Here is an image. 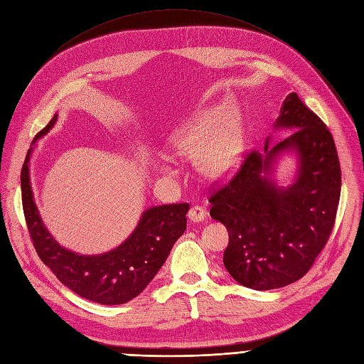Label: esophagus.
<instances>
[{
  "instance_id": "obj_1",
  "label": "esophagus",
  "mask_w": 364,
  "mask_h": 364,
  "mask_svg": "<svg viewBox=\"0 0 364 364\" xmlns=\"http://www.w3.org/2000/svg\"><path fill=\"white\" fill-rule=\"evenodd\" d=\"M188 218L191 222H201L205 218V210L203 209L201 205H193L188 212Z\"/></svg>"
}]
</instances>
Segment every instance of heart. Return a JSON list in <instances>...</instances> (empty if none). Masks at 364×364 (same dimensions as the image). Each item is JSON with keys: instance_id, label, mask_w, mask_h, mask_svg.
<instances>
[{"instance_id": "b5f03b06", "label": "heart", "mask_w": 364, "mask_h": 364, "mask_svg": "<svg viewBox=\"0 0 364 364\" xmlns=\"http://www.w3.org/2000/svg\"><path fill=\"white\" fill-rule=\"evenodd\" d=\"M175 149L196 161L207 179L227 178L243 154L241 132L227 107H209L194 115L173 137Z\"/></svg>"}]
</instances>
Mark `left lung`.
I'll use <instances>...</instances> for the list:
<instances>
[{
	"label": "left lung",
	"instance_id": "1",
	"mask_svg": "<svg viewBox=\"0 0 364 364\" xmlns=\"http://www.w3.org/2000/svg\"><path fill=\"white\" fill-rule=\"evenodd\" d=\"M277 129H293L284 141L246 155L230 182L215 188L210 216L228 230L223 265L241 286L271 290L308 272L333 230L341 197V166L332 133L296 93L283 102ZM296 151L297 181L277 187L270 164Z\"/></svg>",
	"mask_w": 364,
	"mask_h": 364
}]
</instances>
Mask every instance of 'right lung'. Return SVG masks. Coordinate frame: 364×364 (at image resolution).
Listing matches in <instances>:
<instances>
[{"mask_svg": "<svg viewBox=\"0 0 364 364\" xmlns=\"http://www.w3.org/2000/svg\"><path fill=\"white\" fill-rule=\"evenodd\" d=\"M58 115L37 134L41 137L55 126ZM28 151L21 173L22 204L28 231L41 261L53 271L59 282L81 298L102 304L119 305L136 298L155 274L186 230L189 204L155 205L142 213L132 235L117 249L87 256L63 249L50 235L40 218L29 181Z\"/></svg>", "mask_w": 364, "mask_h": 364, "instance_id": "add662e5", "label": "right lung"}]
</instances>
